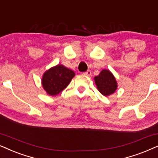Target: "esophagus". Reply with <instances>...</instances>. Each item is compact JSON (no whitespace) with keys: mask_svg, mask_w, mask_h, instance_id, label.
<instances>
[{"mask_svg":"<svg viewBox=\"0 0 158 158\" xmlns=\"http://www.w3.org/2000/svg\"><path fill=\"white\" fill-rule=\"evenodd\" d=\"M84 74L86 75V76H88V77H89V76H91L92 72H91V71L88 70V71H86V72H84Z\"/></svg>","mask_w":158,"mask_h":158,"instance_id":"1","label":"esophagus"}]
</instances>
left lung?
I'll list each match as a JSON object with an SVG mask.
<instances>
[{
  "label": "left lung",
  "instance_id": "1",
  "mask_svg": "<svg viewBox=\"0 0 158 158\" xmlns=\"http://www.w3.org/2000/svg\"><path fill=\"white\" fill-rule=\"evenodd\" d=\"M97 88L102 95L109 96L114 93L117 89V81L110 71L103 69L98 76L94 77Z\"/></svg>",
  "mask_w": 158,
  "mask_h": 158
}]
</instances>
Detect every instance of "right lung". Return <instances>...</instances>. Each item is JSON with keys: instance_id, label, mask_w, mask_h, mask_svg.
Wrapping results in <instances>:
<instances>
[{"instance_id": "obj_1", "label": "right lung", "mask_w": 158, "mask_h": 158, "mask_svg": "<svg viewBox=\"0 0 158 158\" xmlns=\"http://www.w3.org/2000/svg\"><path fill=\"white\" fill-rule=\"evenodd\" d=\"M74 76L75 73L72 70L58 64L44 73L42 85L49 95H57L69 85Z\"/></svg>"}]
</instances>
